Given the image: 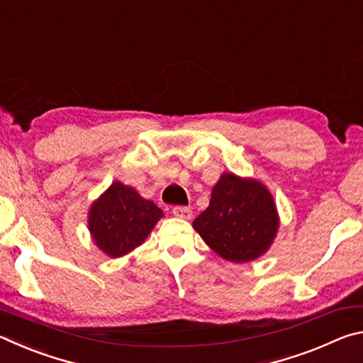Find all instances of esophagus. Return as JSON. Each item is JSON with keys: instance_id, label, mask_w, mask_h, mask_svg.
Segmentation results:
<instances>
[{"instance_id": "1", "label": "esophagus", "mask_w": 363, "mask_h": 363, "mask_svg": "<svg viewBox=\"0 0 363 363\" xmlns=\"http://www.w3.org/2000/svg\"><path fill=\"white\" fill-rule=\"evenodd\" d=\"M173 214L176 218L181 219H190L192 218V210L189 206H174L173 208Z\"/></svg>"}]
</instances>
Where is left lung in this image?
Here are the masks:
<instances>
[{"label": "left lung", "mask_w": 363, "mask_h": 363, "mask_svg": "<svg viewBox=\"0 0 363 363\" xmlns=\"http://www.w3.org/2000/svg\"><path fill=\"white\" fill-rule=\"evenodd\" d=\"M192 225L220 257L250 262L272 245L279 230V213L264 184L224 173L213 187L210 206Z\"/></svg>", "instance_id": "8db88e82"}]
</instances>
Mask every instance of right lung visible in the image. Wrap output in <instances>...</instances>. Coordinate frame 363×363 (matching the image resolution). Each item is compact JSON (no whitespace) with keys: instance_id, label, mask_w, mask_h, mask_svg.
<instances>
[{"instance_id":"obj_1","label":"right lung","mask_w":363,"mask_h":363,"mask_svg":"<svg viewBox=\"0 0 363 363\" xmlns=\"http://www.w3.org/2000/svg\"><path fill=\"white\" fill-rule=\"evenodd\" d=\"M160 218L163 211L153 201L116 181L91 205L88 229L97 248L120 257L143 245Z\"/></svg>"}]
</instances>
